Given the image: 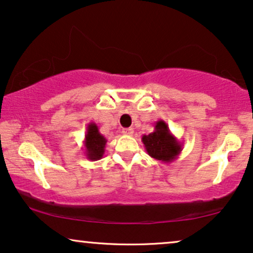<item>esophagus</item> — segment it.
I'll use <instances>...</instances> for the list:
<instances>
[{"instance_id": "esophagus-1", "label": "esophagus", "mask_w": 253, "mask_h": 253, "mask_svg": "<svg viewBox=\"0 0 253 253\" xmlns=\"http://www.w3.org/2000/svg\"><path fill=\"white\" fill-rule=\"evenodd\" d=\"M123 133L125 134V135L130 136V135H133L134 130H133V128H124V129H123Z\"/></svg>"}]
</instances>
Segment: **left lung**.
I'll use <instances>...</instances> for the list:
<instances>
[{
  "mask_svg": "<svg viewBox=\"0 0 253 253\" xmlns=\"http://www.w3.org/2000/svg\"><path fill=\"white\" fill-rule=\"evenodd\" d=\"M141 140L150 158L164 164L174 162L182 152V143L174 136L164 120L156 121L154 132L142 135Z\"/></svg>",
  "mask_w": 253,
  "mask_h": 253,
  "instance_id": "8db88e82",
  "label": "left lung"
}]
</instances>
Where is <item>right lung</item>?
<instances>
[{"mask_svg":"<svg viewBox=\"0 0 253 253\" xmlns=\"http://www.w3.org/2000/svg\"><path fill=\"white\" fill-rule=\"evenodd\" d=\"M84 148L86 159L91 161H97L103 158L106 147L107 140L103 134L99 132L97 124L89 123L86 127V134L84 139Z\"/></svg>","mask_w":253,"mask_h":253,"instance_id":"add662e5","label":"right lung"}]
</instances>
